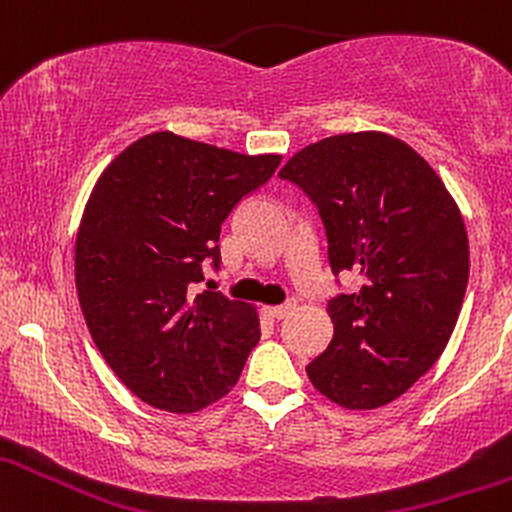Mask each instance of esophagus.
<instances>
[{
  "instance_id": "34e87169",
  "label": "esophagus",
  "mask_w": 512,
  "mask_h": 512,
  "mask_svg": "<svg viewBox=\"0 0 512 512\" xmlns=\"http://www.w3.org/2000/svg\"><path fill=\"white\" fill-rule=\"evenodd\" d=\"M297 309V302L295 300H290V302H285V304H278V307H271V314L275 319H285V317H290L292 312H295Z\"/></svg>"
}]
</instances>
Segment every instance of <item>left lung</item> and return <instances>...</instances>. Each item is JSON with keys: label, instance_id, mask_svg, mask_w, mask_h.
Here are the masks:
<instances>
[{"label": "left lung", "instance_id": "1", "mask_svg": "<svg viewBox=\"0 0 512 512\" xmlns=\"http://www.w3.org/2000/svg\"><path fill=\"white\" fill-rule=\"evenodd\" d=\"M317 205L333 275L358 292L326 304L333 338L307 375L343 409H380L440 358L469 280L457 203L418 152L384 132H346L300 149L280 169Z\"/></svg>", "mask_w": 512, "mask_h": 512}]
</instances>
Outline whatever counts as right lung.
<instances>
[{"mask_svg": "<svg viewBox=\"0 0 512 512\" xmlns=\"http://www.w3.org/2000/svg\"><path fill=\"white\" fill-rule=\"evenodd\" d=\"M280 154L232 152L162 130L103 169L74 246V280L91 338L145 404L193 413L222 399L261 338L249 304L205 290L220 229Z\"/></svg>", "mask_w": 512, "mask_h": 512, "instance_id": "1", "label": "right lung"}]
</instances>
